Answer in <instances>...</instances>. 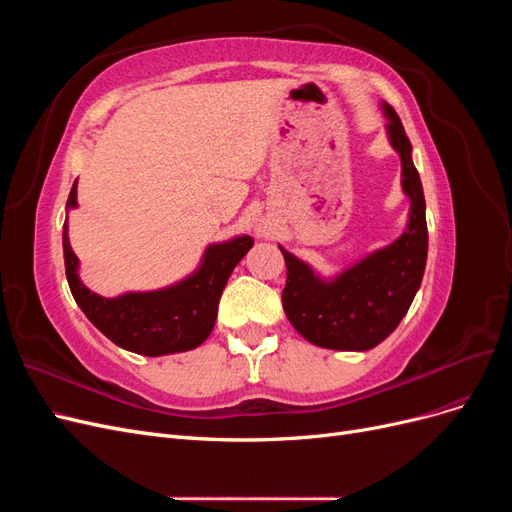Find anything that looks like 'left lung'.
<instances>
[{
  "label": "left lung",
  "mask_w": 512,
  "mask_h": 512,
  "mask_svg": "<svg viewBox=\"0 0 512 512\" xmlns=\"http://www.w3.org/2000/svg\"><path fill=\"white\" fill-rule=\"evenodd\" d=\"M382 113L389 143L401 160V190L410 198L406 230L393 243L333 277H322L280 245L286 260L284 312L292 327L320 348L348 352L376 348L397 329L423 282L427 262L423 185L395 108L382 102Z\"/></svg>",
  "instance_id": "obj_1"
}]
</instances>
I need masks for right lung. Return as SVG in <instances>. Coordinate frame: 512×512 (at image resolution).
<instances>
[{"instance_id": "add662e5", "label": "right lung", "mask_w": 512, "mask_h": 512, "mask_svg": "<svg viewBox=\"0 0 512 512\" xmlns=\"http://www.w3.org/2000/svg\"><path fill=\"white\" fill-rule=\"evenodd\" d=\"M76 181L66 209H76ZM254 239L247 235L211 243L194 273L160 290L123 292L106 299L91 292L79 277V258L68 239L64 222V260L72 297L94 327L113 344L145 356H162L194 350L211 335L218 303L228 277L250 252Z\"/></svg>"}]
</instances>
